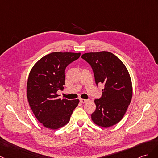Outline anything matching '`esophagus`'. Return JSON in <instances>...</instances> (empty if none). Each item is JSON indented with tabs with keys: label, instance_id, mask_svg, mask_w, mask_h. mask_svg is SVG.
I'll use <instances>...</instances> for the list:
<instances>
[{
	"label": "esophagus",
	"instance_id": "esophagus-1",
	"mask_svg": "<svg viewBox=\"0 0 158 158\" xmlns=\"http://www.w3.org/2000/svg\"><path fill=\"white\" fill-rule=\"evenodd\" d=\"M80 101L81 103H85L88 100H85V99H80Z\"/></svg>",
	"mask_w": 158,
	"mask_h": 158
}]
</instances>
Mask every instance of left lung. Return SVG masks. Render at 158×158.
Masks as SVG:
<instances>
[{"instance_id": "obj_1", "label": "left lung", "mask_w": 158, "mask_h": 158, "mask_svg": "<svg viewBox=\"0 0 158 158\" xmlns=\"http://www.w3.org/2000/svg\"><path fill=\"white\" fill-rule=\"evenodd\" d=\"M81 58L92 67L97 85H104L102 98L94 100L96 109L91 120L101 127L115 125L125 114L133 96L129 73L118 57L107 51L85 53Z\"/></svg>"}]
</instances>
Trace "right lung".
<instances>
[{
	"label": "right lung",
	"mask_w": 158,
	"mask_h": 158,
	"mask_svg": "<svg viewBox=\"0 0 158 158\" xmlns=\"http://www.w3.org/2000/svg\"><path fill=\"white\" fill-rule=\"evenodd\" d=\"M81 53L55 52L46 55L33 66L27 83V98L34 116L47 129L65 126L79 100L58 98L63 89L65 69L78 59Z\"/></svg>",
	"instance_id": "1"
}]
</instances>
